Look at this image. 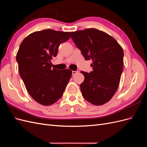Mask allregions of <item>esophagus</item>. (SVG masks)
I'll return each mask as SVG.
<instances>
[{"instance_id": "34e87169", "label": "esophagus", "mask_w": 147, "mask_h": 147, "mask_svg": "<svg viewBox=\"0 0 147 147\" xmlns=\"http://www.w3.org/2000/svg\"><path fill=\"white\" fill-rule=\"evenodd\" d=\"M78 73V71H72V75H75Z\"/></svg>"}]
</instances>
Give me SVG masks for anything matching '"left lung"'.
Listing matches in <instances>:
<instances>
[{
	"instance_id": "left-lung-1",
	"label": "left lung",
	"mask_w": 147,
	"mask_h": 147,
	"mask_svg": "<svg viewBox=\"0 0 147 147\" xmlns=\"http://www.w3.org/2000/svg\"><path fill=\"white\" fill-rule=\"evenodd\" d=\"M71 37L85 60L92 61V72H81L83 97L95 105L107 103L118 88L123 69L122 47L110 35L94 28L71 32Z\"/></svg>"
}]
</instances>
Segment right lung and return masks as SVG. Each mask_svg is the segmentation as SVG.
<instances>
[{
    "instance_id": "right-lung-1",
    "label": "right lung",
    "mask_w": 147,
    "mask_h": 147,
    "mask_svg": "<svg viewBox=\"0 0 147 147\" xmlns=\"http://www.w3.org/2000/svg\"><path fill=\"white\" fill-rule=\"evenodd\" d=\"M69 32L52 29L36 31L21 42L16 54L21 78L30 96L38 104L50 105L61 98L70 80V69H51V60Z\"/></svg>"
}]
</instances>
